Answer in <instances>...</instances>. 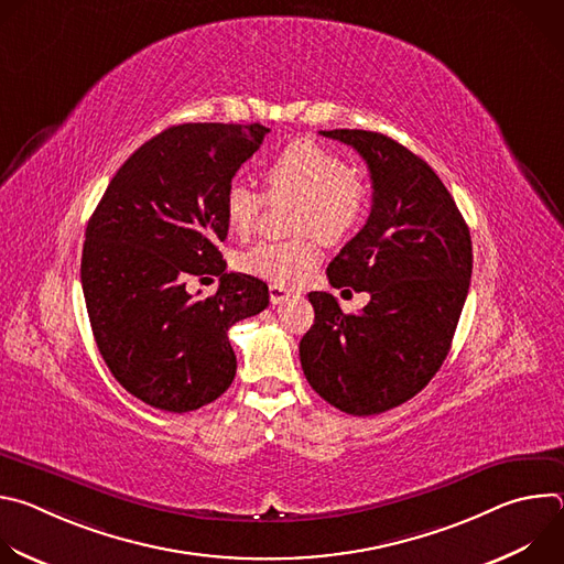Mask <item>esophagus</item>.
I'll use <instances>...</instances> for the list:
<instances>
[{"mask_svg": "<svg viewBox=\"0 0 564 564\" xmlns=\"http://www.w3.org/2000/svg\"><path fill=\"white\" fill-rule=\"evenodd\" d=\"M294 292L288 288V285H279V283H272L270 285V303L272 305H281L285 303Z\"/></svg>", "mask_w": 564, "mask_h": 564, "instance_id": "esophagus-1", "label": "esophagus"}]
</instances>
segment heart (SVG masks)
Here are the masks:
<instances>
[{
    "mask_svg": "<svg viewBox=\"0 0 564 564\" xmlns=\"http://www.w3.org/2000/svg\"><path fill=\"white\" fill-rule=\"evenodd\" d=\"M265 196L270 200L294 198L290 227L299 234L281 240H261L238 257L240 270L274 281L299 283L318 261L316 234L326 243L350 238L366 220L370 189L364 176L346 167V160L330 147L296 138L274 151L263 165ZM265 196L234 181L223 200L227 227L246 238L261 218Z\"/></svg>",
    "mask_w": 564,
    "mask_h": 564,
    "instance_id": "heart-1",
    "label": "heart"
}]
</instances>
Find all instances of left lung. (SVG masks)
Segmentation results:
<instances>
[{"instance_id": "left-lung-1", "label": "left lung", "mask_w": 564, "mask_h": 564, "mask_svg": "<svg viewBox=\"0 0 564 564\" xmlns=\"http://www.w3.org/2000/svg\"><path fill=\"white\" fill-rule=\"evenodd\" d=\"M366 160L372 207L328 265L333 288L368 292L346 314L310 292L314 324L299 344L307 383L348 415H379L415 397L444 364L468 294L473 246L440 176L404 144L361 129L321 131Z\"/></svg>"}]
</instances>
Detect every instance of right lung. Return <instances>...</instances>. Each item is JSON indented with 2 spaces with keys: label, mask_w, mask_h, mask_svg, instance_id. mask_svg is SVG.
<instances>
[{
  "label": "right lung",
  "mask_w": 564,
  "mask_h": 564,
  "mask_svg": "<svg viewBox=\"0 0 564 564\" xmlns=\"http://www.w3.org/2000/svg\"><path fill=\"white\" fill-rule=\"evenodd\" d=\"M270 129L187 122L135 149L87 225L83 292L98 350L144 404L189 413L234 381L227 330L270 305L268 285L225 272V192ZM189 275H220L216 295L192 297ZM200 294V292H198Z\"/></svg>",
  "instance_id": "right-lung-1"
}]
</instances>
